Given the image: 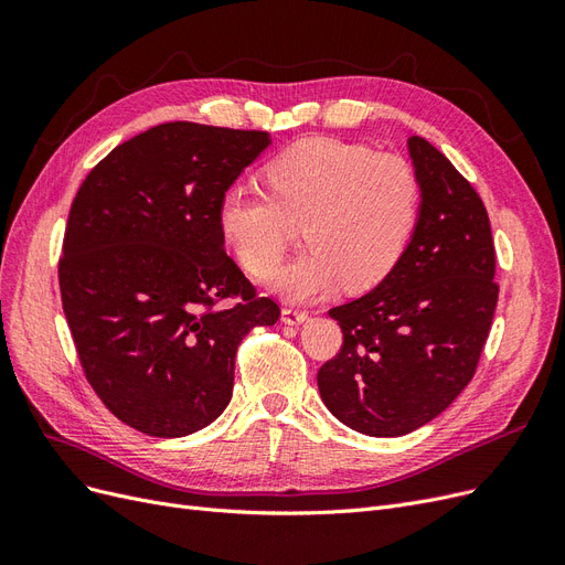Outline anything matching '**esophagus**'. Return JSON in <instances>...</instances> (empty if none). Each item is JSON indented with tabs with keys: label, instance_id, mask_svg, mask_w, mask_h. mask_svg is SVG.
I'll use <instances>...</instances> for the list:
<instances>
[{
	"label": "esophagus",
	"instance_id": "34e87169",
	"mask_svg": "<svg viewBox=\"0 0 565 565\" xmlns=\"http://www.w3.org/2000/svg\"><path fill=\"white\" fill-rule=\"evenodd\" d=\"M309 320V313L299 309H282V322L285 324H301Z\"/></svg>",
	"mask_w": 565,
	"mask_h": 565
}]
</instances>
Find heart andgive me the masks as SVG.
I'll return each instance as SVG.
<instances>
[{"instance_id": "heart-1", "label": "heart", "mask_w": 565, "mask_h": 565, "mask_svg": "<svg viewBox=\"0 0 565 565\" xmlns=\"http://www.w3.org/2000/svg\"><path fill=\"white\" fill-rule=\"evenodd\" d=\"M268 191L231 183L216 207L226 247L249 276L278 268L289 224H303L297 262L270 287L289 301H316L344 282L349 292L380 285L398 264L419 210L413 164L365 146L313 139L285 150L266 167Z\"/></svg>"}]
</instances>
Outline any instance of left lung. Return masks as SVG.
<instances>
[{"instance_id":"1","label":"left lung","mask_w":565,"mask_h":565,"mask_svg":"<svg viewBox=\"0 0 565 565\" xmlns=\"http://www.w3.org/2000/svg\"><path fill=\"white\" fill-rule=\"evenodd\" d=\"M407 152L419 181L415 231L377 287L330 309L344 347L318 370L324 407L374 438L419 429L465 391L500 292L481 198L422 136Z\"/></svg>"}]
</instances>
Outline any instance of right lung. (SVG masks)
I'll return each instance as SVG.
<instances>
[{"label":"right lung","instance_id":"right-lung-1","mask_svg":"<svg viewBox=\"0 0 565 565\" xmlns=\"http://www.w3.org/2000/svg\"><path fill=\"white\" fill-rule=\"evenodd\" d=\"M268 146V131L167 122L110 150L79 185L58 264L63 311L89 384L136 431L181 438L212 424L231 403L241 339L280 318L216 226L221 195Z\"/></svg>","mask_w":565,"mask_h":565}]
</instances>
